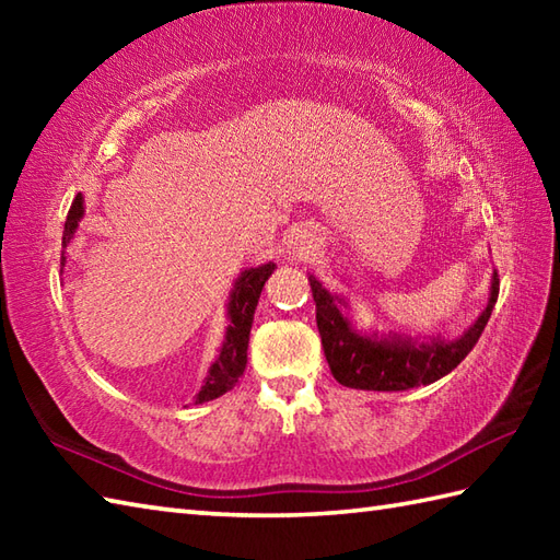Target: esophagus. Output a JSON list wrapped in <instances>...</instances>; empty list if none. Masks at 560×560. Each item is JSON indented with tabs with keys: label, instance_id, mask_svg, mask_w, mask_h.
Here are the masks:
<instances>
[{
	"label": "esophagus",
	"instance_id": "esophagus-1",
	"mask_svg": "<svg viewBox=\"0 0 560 560\" xmlns=\"http://www.w3.org/2000/svg\"><path fill=\"white\" fill-rule=\"evenodd\" d=\"M307 247H311V245H305V243H303V241H301V243H299V247H295V249H299V253H301V255H303V253H305V249H307Z\"/></svg>",
	"mask_w": 560,
	"mask_h": 560
}]
</instances>
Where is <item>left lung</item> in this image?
I'll list each match as a JSON object with an SVG mask.
<instances>
[{
	"label": "left lung",
	"instance_id": "8db88e82",
	"mask_svg": "<svg viewBox=\"0 0 560 560\" xmlns=\"http://www.w3.org/2000/svg\"><path fill=\"white\" fill-rule=\"evenodd\" d=\"M311 289L315 299L317 329L323 337V349L327 355L329 371L337 383L353 389H375V392H401L419 385H431L435 380L452 373L467 359V353L477 347L481 331L489 323L493 305L498 301V273L493 271L489 305L459 339H411L404 335H363L353 329L347 317L349 303L339 295L329 293L323 281L313 273Z\"/></svg>",
	"mask_w": 560,
	"mask_h": 560
}]
</instances>
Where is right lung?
Here are the masks:
<instances>
[{
    "label": "right lung",
    "mask_w": 560,
    "mask_h": 560,
    "mask_svg": "<svg viewBox=\"0 0 560 560\" xmlns=\"http://www.w3.org/2000/svg\"><path fill=\"white\" fill-rule=\"evenodd\" d=\"M83 217V197L77 195L71 201V209L65 221V235H62V247H67L74 237L79 221ZM62 267H65V253H62ZM277 269L273 261H267L261 267H253L241 271V277L235 279V287L229 299V329H225V341L217 355V361L211 363L209 373L205 377V385H201L199 395L195 397V404L211 401L225 392L233 389L237 377L243 375L245 363H247V343H249V329H253V317L255 307L259 301V293L265 289V281L271 277V271Z\"/></svg>",
    "instance_id": "1"
}]
</instances>
